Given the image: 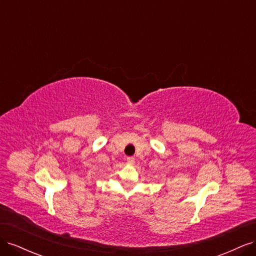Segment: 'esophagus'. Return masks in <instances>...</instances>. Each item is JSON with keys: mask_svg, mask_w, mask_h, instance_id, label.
<instances>
[{"mask_svg": "<svg viewBox=\"0 0 256 256\" xmlns=\"http://www.w3.org/2000/svg\"><path fill=\"white\" fill-rule=\"evenodd\" d=\"M127 162H128V164H134V157H127Z\"/></svg>", "mask_w": 256, "mask_h": 256, "instance_id": "obj_1", "label": "esophagus"}]
</instances>
